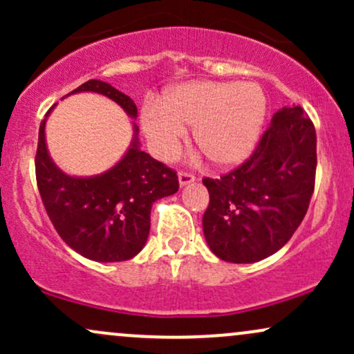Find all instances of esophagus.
Instances as JSON below:
<instances>
[{
  "label": "esophagus",
  "mask_w": 354,
  "mask_h": 354,
  "mask_svg": "<svg viewBox=\"0 0 354 354\" xmlns=\"http://www.w3.org/2000/svg\"><path fill=\"white\" fill-rule=\"evenodd\" d=\"M178 181H180V186L183 188V186H188V185H191V183L196 181V178H194L191 173H183L181 171L180 174H178Z\"/></svg>",
  "instance_id": "34e87169"
}]
</instances>
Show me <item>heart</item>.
Listing matches in <instances>:
<instances>
[{
	"mask_svg": "<svg viewBox=\"0 0 354 354\" xmlns=\"http://www.w3.org/2000/svg\"><path fill=\"white\" fill-rule=\"evenodd\" d=\"M268 101L256 83L198 80L166 89L141 113V129L158 156L173 158L193 126V145L216 168H233L258 143Z\"/></svg>",
	"mask_w": 354,
	"mask_h": 354,
	"instance_id": "heart-1",
	"label": "heart"
}]
</instances>
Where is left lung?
I'll return each instance as SVG.
<instances>
[{
    "instance_id": "obj_1",
    "label": "left lung",
    "mask_w": 354,
    "mask_h": 354,
    "mask_svg": "<svg viewBox=\"0 0 354 354\" xmlns=\"http://www.w3.org/2000/svg\"><path fill=\"white\" fill-rule=\"evenodd\" d=\"M315 173V126L299 106H283L245 165L219 180H203L209 193L203 214L209 250L238 265L281 250L306 214Z\"/></svg>"
}]
</instances>
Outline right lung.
I'll return each instance as SVG.
<instances>
[{
  "mask_svg": "<svg viewBox=\"0 0 354 354\" xmlns=\"http://www.w3.org/2000/svg\"><path fill=\"white\" fill-rule=\"evenodd\" d=\"M76 93L106 96L136 120L135 101L104 81L89 80L68 96ZM55 106L39 124L35 160L38 189L53 226L71 250L91 261L135 258L148 239L153 203L171 196L180 188L176 173L141 151L135 121H131V143L111 168L93 176L64 173L53 161L46 145V121Z\"/></svg>",
  "mask_w": 354,
  "mask_h": 354,
  "instance_id": "right-lung-1",
  "label": "right lung"
}]
</instances>
